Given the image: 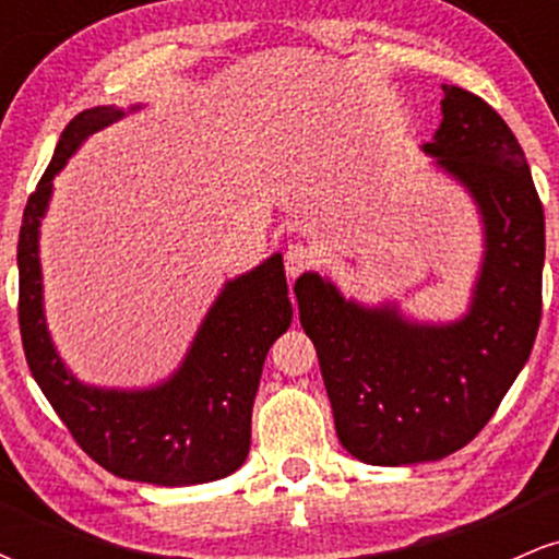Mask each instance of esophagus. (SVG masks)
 I'll list each match as a JSON object with an SVG mask.
<instances>
[{
    "label": "esophagus",
    "mask_w": 559,
    "mask_h": 559,
    "mask_svg": "<svg viewBox=\"0 0 559 559\" xmlns=\"http://www.w3.org/2000/svg\"><path fill=\"white\" fill-rule=\"evenodd\" d=\"M284 262H286V273L288 275H299V273L310 271V267L316 265V249L307 247V243H301V241L288 243Z\"/></svg>",
    "instance_id": "esophagus-1"
}]
</instances>
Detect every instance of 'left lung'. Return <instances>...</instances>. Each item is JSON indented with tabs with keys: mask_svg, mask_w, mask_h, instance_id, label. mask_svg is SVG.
I'll use <instances>...</instances> for the list:
<instances>
[{
	"mask_svg": "<svg viewBox=\"0 0 559 559\" xmlns=\"http://www.w3.org/2000/svg\"><path fill=\"white\" fill-rule=\"evenodd\" d=\"M441 88L444 118L423 150L471 191L486 226L471 312L452 325H418L396 307L346 301L316 273L294 286L338 441L368 465L431 463L471 444L542 323L544 207L521 144L489 102Z\"/></svg>",
	"mask_w": 559,
	"mask_h": 559,
	"instance_id": "obj_1",
	"label": "left lung"
}]
</instances>
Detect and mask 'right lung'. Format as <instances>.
<instances>
[{
	"label": "right lung",
	"mask_w": 559,
	"mask_h": 559,
	"mask_svg": "<svg viewBox=\"0 0 559 559\" xmlns=\"http://www.w3.org/2000/svg\"><path fill=\"white\" fill-rule=\"evenodd\" d=\"M120 115L123 110L115 107L75 115L25 204L17 239L23 352L44 396L94 463L112 476L144 484H207L230 476L249 454L262 365L294 318L284 260L273 254L252 273L228 281L181 370L163 386L105 391L75 381L57 357L44 320L38 223L52 194L55 173L62 170L83 139Z\"/></svg>",
	"instance_id": "right-lung-1"
}]
</instances>
